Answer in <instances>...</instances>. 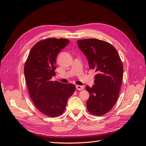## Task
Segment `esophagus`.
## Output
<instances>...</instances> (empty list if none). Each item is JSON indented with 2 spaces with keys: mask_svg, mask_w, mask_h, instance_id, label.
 I'll list each match as a JSON object with an SVG mask.
<instances>
[{
  "mask_svg": "<svg viewBox=\"0 0 146 146\" xmlns=\"http://www.w3.org/2000/svg\"><path fill=\"white\" fill-rule=\"evenodd\" d=\"M76 88H77V90H78L79 91L83 90V87L82 86H80V85H76Z\"/></svg>",
  "mask_w": 146,
  "mask_h": 146,
  "instance_id": "esophagus-1",
  "label": "esophagus"
}]
</instances>
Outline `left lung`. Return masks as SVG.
<instances>
[{"label": "left lung", "mask_w": 146, "mask_h": 146, "mask_svg": "<svg viewBox=\"0 0 146 146\" xmlns=\"http://www.w3.org/2000/svg\"><path fill=\"white\" fill-rule=\"evenodd\" d=\"M77 44L87 57L90 69L97 73L95 85L86 86L90 93L87 109L93 115L102 116L111 110L119 97L123 76L121 58L107 41L90 38L79 39Z\"/></svg>", "instance_id": "left-lung-1"}]
</instances>
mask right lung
I'll list each match as a JSON object with an SVG mask.
<instances>
[{
  "label": "right lung",
  "instance_id": "obj_1",
  "mask_svg": "<svg viewBox=\"0 0 146 146\" xmlns=\"http://www.w3.org/2000/svg\"><path fill=\"white\" fill-rule=\"evenodd\" d=\"M69 40L47 38L35 44L24 66L26 83L36 108L46 116L56 117L62 114L67 102L76 90L71 83L63 84L51 78L55 76L57 55Z\"/></svg>",
  "mask_w": 146,
  "mask_h": 146
}]
</instances>
